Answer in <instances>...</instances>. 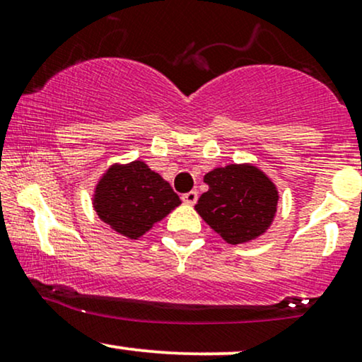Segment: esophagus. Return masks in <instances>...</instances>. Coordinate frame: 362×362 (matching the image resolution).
<instances>
[{
  "mask_svg": "<svg viewBox=\"0 0 362 362\" xmlns=\"http://www.w3.org/2000/svg\"><path fill=\"white\" fill-rule=\"evenodd\" d=\"M182 201L187 202V204H195V202H197V192H195V190H190V192L182 195Z\"/></svg>",
  "mask_w": 362,
  "mask_h": 362,
  "instance_id": "obj_1",
  "label": "esophagus"
}]
</instances>
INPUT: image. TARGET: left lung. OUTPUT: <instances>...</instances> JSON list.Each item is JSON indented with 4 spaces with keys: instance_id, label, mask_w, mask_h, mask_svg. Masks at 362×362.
I'll return each mask as SVG.
<instances>
[{
    "instance_id": "8db88e82",
    "label": "left lung",
    "mask_w": 362,
    "mask_h": 362,
    "mask_svg": "<svg viewBox=\"0 0 362 362\" xmlns=\"http://www.w3.org/2000/svg\"><path fill=\"white\" fill-rule=\"evenodd\" d=\"M209 190L195 211L226 243L259 238L276 218L279 192L274 182L252 163L226 165L204 175Z\"/></svg>"
}]
</instances>
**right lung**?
I'll use <instances>...</instances> for the list:
<instances>
[{
  "instance_id": "obj_1",
  "label": "right lung",
  "mask_w": 362,
  "mask_h": 362,
  "mask_svg": "<svg viewBox=\"0 0 362 362\" xmlns=\"http://www.w3.org/2000/svg\"><path fill=\"white\" fill-rule=\"evenodd\" d=\"M180 206L167 180L144 161L112 165L95 185L93 209L115 233L138 240Z\"/></svg>"
}]
</instances>
